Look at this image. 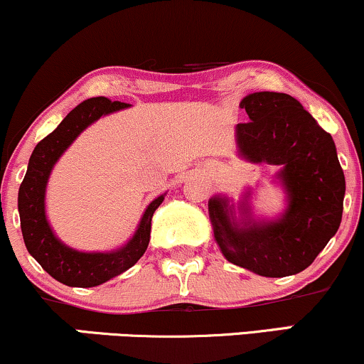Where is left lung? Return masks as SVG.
Here are the masks:
<instances>
[{
  "label": "left lung",
  "instance_id": "1",
  "mask_svg": "<svg viewBox=\"0 0 364 364\" xmlns=\"http://www.w3.org/2000/svg\"><path fill=\"white\" fill-rule=\"evenodd\" d=\"M248 123L236 124L237 155L278 167L273 182L285 192L277 218H257L253 192L241 199L216 194L209 219L223 257L262 277L300 273L339 230L346 192L333 136L304 106L284 92H253L240 102Z\"/></svg>",
  "mask_w": 364,
  "mask_h": 364
}]
</instances>
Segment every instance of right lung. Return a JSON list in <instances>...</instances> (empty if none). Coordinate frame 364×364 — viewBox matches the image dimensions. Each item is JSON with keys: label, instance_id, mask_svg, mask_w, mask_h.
<instances>
[{"label": "right lung", "instance_id": "add662e5", "mask_svg": "<svg viewBox=\"0 0 364 364\" xmlns=\"http://www.w3.org/2000/svg\"><path fill=\"white\" fill-rule=\"evenodd\" d=\"M132 105L92 97L75 106L53 132L35 146L28 160L25 178L18 191L21 235L28 253L48 275L69 287H96L121 275L143 257L150 243L151 218L164 203L165 194L146 205L133 236L119 248L111 251H79L67 246L53 232L47 219L45 194L55 164L75 138L102 116L127 109Z\"/></svg>", "mask_w": 364, "mask_h": 364}]
</instances>
